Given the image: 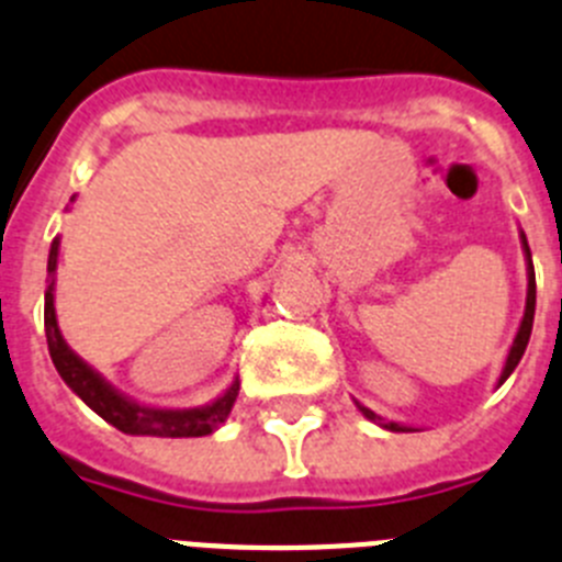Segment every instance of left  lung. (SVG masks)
Masks as SVG:
<instances>
[{
    "mask_svg": "<svg viewBox=\"0 0 562 562\" xmlns=\"http://www.w3.org/2000/svg\"><path fill=\"white\" fill-rule=\"evenodd\" d=\"M520 248H524V257H526V308H524V319H520V325H517L515 339H512L509 353H506L504 370H501V375H497V387H501V384L509 379L512 370L517 368V362L524 359L526 345H529V336H531V322H535V296H538V288H535V266H531V251H529V243H526L524 232H520ZM356 407H359V413H362L368 422L379 424V427L390 429V432H407V429H413V427H407V424L387 422V418H382L379 413H373V409L364 407V404H359V402H356Z\"/></svg>",
    "mask_w": 562,
    "mask_h": 562,
    "instance_id": "obj_1",
    "label": "left lung"
}]
</instances>
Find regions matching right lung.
<instances>
[{
  "label": "right lung",
  "mask_w": 562,
  "mask_h": 562,
  "mask_svg": "<svg viewBox=\"0 0 562 562\" xmlns=\"http://www.w3.org/2000/svg\"><path fill=\"white\" fill-rule=\"evenodd\" d=\"M76 200V194H72ZM70 200V203H72ZM58 246L61 237L50 243L47 254V291H45V334L50 359L56 364L58 375L65 379L67 387L76 393L92 413H99L106 424L126 432V436H153V438H200L212 436L232 413L237 393H240V379L234 375V382L223 390L221 396L212 398L200 407H153L140 404L133 396L112 387L104 375L81 359L61 336L56 319V268H58Z\"/></svg>",
  "instance_id": "add662e5"
}]
</instances>
